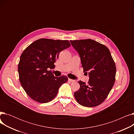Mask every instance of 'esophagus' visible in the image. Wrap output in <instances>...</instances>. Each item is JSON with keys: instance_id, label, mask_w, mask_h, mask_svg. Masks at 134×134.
<instances>
[{"instance_id": "1", "label": "esophagus", "mask_w": 134, "mask_h": 134, "mask_svg": "<svg viewBox=\"0 0 134 134\" xmlns=\"http://www.w3.org/2000/svg\"><path fill=\"white\" fill-rule=\"evenodd\" d=\"M68 81H70V82H74V80H73V79H68Z\"/></svg>"}]
</instances>
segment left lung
I'll use <instances>...</instances> for the list:
<instances>
[{
	"mask_svg": "<svg viewBox=\"0 0 134 134\" xmlns=\"http://www.w3.org/2000/svg\"><path fill=\"white\" fill-rule=\"evenodd\" d=\"M78 53L83 72L89 75L88 84L78 81L80 88L74 92L79 104L94 107L108 97L115 81L116 68L109 49L91 39L70 41Z\"/></svg>",
	"mask_w": 134,
	"mask_h": 134,
	"instance_id": "1",
	"label": "left lung"
}]
</instances>
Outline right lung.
Masks as SVG:
<instances>
[{
	"mask_svg": "<svg viewBox=\"0 0 134 134\" xmlns=\"http://www.w3.org/2000/svg\"><path fill=\"white\" fill-rule=\"evenodd\" d=\"M70 46L67 40L41 38L22 53L18 67L19 81L31 99L41 103L50 102L67 81L66 76L56 77L48 69L55 66L59 53Z\"/></svg>",
	"mask_w": 134,
	"mask_h": 134,
	"instance_id": "add662e5",
	"label": "right lung"
}]
</instances>
